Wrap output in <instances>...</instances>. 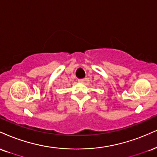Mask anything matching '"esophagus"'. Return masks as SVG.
Here are the masks:
<instances>
[{
  "mask_svg": "<svg viewBox=\"0 0 157 157\" xmlns=\"http://www.w3.org/2000/svg\"><path fill=\"white\" fill-rule=\"evenodd\" d=\"M84 81H85L84 79H79L78 82H80V83H83Z\"/></svg>",
  "mask_w": 157,
  "mask_h": 157,
  "instance_id": "34e87169",
  "label": "esophagus"
}]
</instances>
